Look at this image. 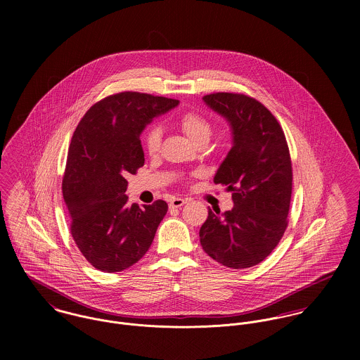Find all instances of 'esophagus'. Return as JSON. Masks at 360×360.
Returning <instances> with one entry per match:
<instances>
[{
    "mask_svg": "<svg viewBox=\"0 0 360 360\" xmlns=\"http://www.w3.org/2000/svg\"><path fill=\"white\" fill-rule=\"evenodd\" d=\"M187 201H188V200H186V198H172L169 206H170V207H180V206L187 204Z\"/></svg>",
    "mask_w": 360,
    "mask_h": 360,
    "instance_id": "obj_1",
    "label": "esophagus"
}]
</instances>
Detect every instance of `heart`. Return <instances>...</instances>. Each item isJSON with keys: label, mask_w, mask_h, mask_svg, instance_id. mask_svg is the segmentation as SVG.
<instances>
[{"label": "heart", "mask_w": 360, "mask_h": 360, "mask_svg": "<svg viewBox=\"0 0 360 360\" xmlns=\"http://www.w3.org/2000/svg\"><path fill=\"white\" fill-rule=\"evenodd\" d=\"M177 126L183 130V133L194 143L201 144L206 143L212 134V123L210 120L200 112L188 110L181 113L177 117ZM162 140V130L158 124H153L144 133V147L150 155L158 154Z\"/></svg>", "instance_id": "heart-1"}]
</instances>
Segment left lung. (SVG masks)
Returning a JSON list of instances; mask_svg holds the SVG:
<instances>
[{
  "label": "left lung",
  "instance_id": "obj_1",
  "mask_svg": "<svg viewBox=\"0 0 360 360\" xmlns=\"http://www.w3.org/2000/svg\"><path fill=\"white\" fill-rule=\"evenodd\" d=\"M202 100L233 130V147L213 181L231 191L234 206L224 213L207 210L201 245L223 266L252 267L271 254L288 226L292 194L288 144L274 115L255 98L213 93Z\"/></svg>",
  "mask_w": 360,
  "mask_h": 360
}]
</instances>
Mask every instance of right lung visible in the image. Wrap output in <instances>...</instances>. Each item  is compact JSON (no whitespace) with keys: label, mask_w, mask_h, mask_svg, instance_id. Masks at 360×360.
Wrapping results in <instances>:
<instances>
[{"label":"right lung","mask_w":360,"mask_h":360,"mask_svg":"<svg viewBox=\"0 0 360 360\" xmlns=\"http://www.w3.org/2000/svg\"><path fill=\"white\" fill-rule=\"evenodd\" d=\"M177 103L137 91L112 94L94 103L73 133L63 200L77 248L101 271H122L144 257L167 212L162 200L129 205L126 176L144 165V127Z\"/></svg>","instance_id":"add662e5"}]
</instances>
